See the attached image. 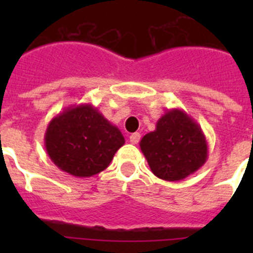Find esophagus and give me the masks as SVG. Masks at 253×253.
<instances>
[{
  "label": "esophagus",
  "instance_id": "1",
  "mask_svg": "<svg viewBox=\"0 0 253 253\" xmlns=\"http://www.w3.org/2000/svg\"><path fill=\"white\" fill-rule=\"evenodd\" d=\"M139 139H140L139 133H133V134H130V137H129V140H130L131 144H138Z\"/></svg>",
  "mask_w": 253,
  "mask_h": 253
}]
</instances>
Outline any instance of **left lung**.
<instances>
[{
	"label": "left lung",
	"instance_id": "obj_1",
	"mask_svg": "<svg viewBox=\"0 0 253 253\" xmlns=\"http://www.w3.org/2000/svg\"><path fill=\"white\" fill-rule=\"evenodd\" d=\"M149 169L158 178L180 181L208 160V142L200 125L181 109L167 110L139 143Z\"/></svg>",
	"mask_w": 253,
	"mask_h": 253
}]
</instances>
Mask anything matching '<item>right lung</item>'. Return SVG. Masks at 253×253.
Returning a JSON list of instances; mask_svg holds the SVG:
<instances>
[{"instance_id": "add662e5", "label": "right lung", "mask_w": 253, "mask_h": 253, "mask_svg": "<svg viewBox=\"0 0 253 253\" xmlns=\"http://www.w3.org/2000/svg\"><path fill=\"white\" fill-rule=\"evenodd\" d=\"M44 143L58 169L75 177H91L110 165L125 139L93 105L80 104L49 122Z\"/></svg>"}]
</instances>
